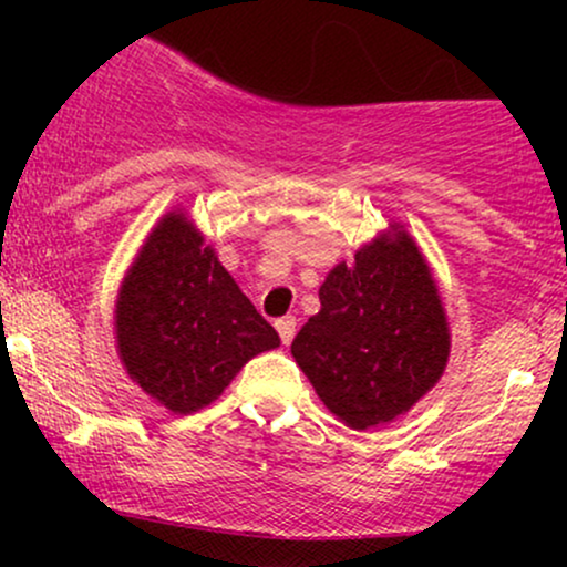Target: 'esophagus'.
Segmentation results:
<instances>
[{"label":"esophagus","instance_id":"esophagus-1","mask_svg":"<svg viewBox=\"0 0 567 567\" xmlns=\"http://www.w3.org/2000/svg\"><path fill=\"white\" fill-rule=\"evenodd\" d=\"M279 338H282V343L288 347L292 341V336H296V317H282V320L275 322Z\"/></svg>","mask_w":567,"mask_h":567}]
</instances>
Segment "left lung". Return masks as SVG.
<instances>
[{"label": "left lung", "instance_id": "8db88e82", "mask_svg": "<svg viewBox=\"0 0 567 567\" xmlns=\"http://www.w3.org/2000/svg\"><path fill=\"white\" fill-rule=\"evenodd\" d=\"M320 303L290 351L338 421L357 432L392 424L437 386L451 328L432 266L405 226L392 220L354 261L336 264Z\"/></svg>", "mask_w": 567, "mask_h": 567}]
</instances>
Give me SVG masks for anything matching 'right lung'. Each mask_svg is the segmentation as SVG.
Returning a JSON list of instances; mask_svg holds the SVG:
<instances>
[{
  "mask_svg": "<svg viewBox=\"0 0 567 567\" xmlns=\"http://www.w3.org/2000/svg\"><path fill=\"white\" fill-rule=\"evenodd\" d=\"M114 338L130 381L175 415L216 402L252 357L279 347L184 207L157 220L122 277Z\"/></svg>",
  "mask_w": 567,
  "mask_h": 567,
  "instance_id": "add662e5",
  "label": "right lung"
}]
</instances>
